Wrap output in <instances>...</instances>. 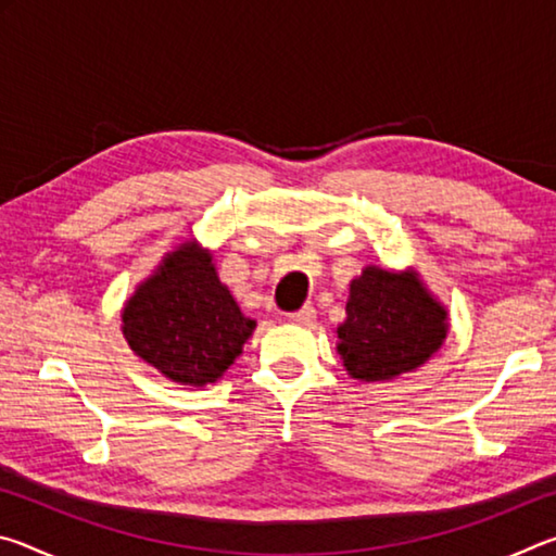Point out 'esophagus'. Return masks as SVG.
<instances>
[{
    "label": "esophagus",
    "instance_id": "34e87169",
    "mask_svg": "<svg viewBox=\"0 0 556 556\" xmlns=\"http://www.w3.org/2000/svg\"><path fill=\"white\" fill-rule=\"evenodd\" d=\"M289 321L296 324V326H312L316 321V308L314 306H301L299 312H291L289 314Z\"/></svg>",
    "mask_w": 556,
    "mask_h": 556
}]
</instances>
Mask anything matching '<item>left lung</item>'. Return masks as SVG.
I'll return each instance as SVG.
<instances>
[{
    "mask_svg": "<svg viewBox=\"0 0 556 556\" xmlns=\"http://www.w3.org/2000/svg\"><path fill=\"white\" fill-rule=\"evenodd\" d=\"M338 353L357 380H392L419 368L446 338V312L414 275L365 267L351 281Z\"/></svg>",
    "mask_w": 556,
    "mask_h": 556,
    "instance_id": "obj_1",
    "label": "left lung"
}]
</instances>
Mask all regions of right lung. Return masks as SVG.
I'll use <instances>...</instances> for the list:
<instances>
[{
  "label": "right lung",
  "mask_w": 556,
  "mask_h": 556,
  "mask_svg": "<svg viewBox=\"0 0 556 556\" xmlns=\"http://www.w3.org/2000/svg\"><path fill=\"white\" fill-rule=\"evenodd\" d=\"M122 321L131 351L168 380L193 388L218 380L255 331L211 257L193 244L172 252L135 291Z\"/></svg>",
  "instance_id": "add662e5"
}]
</instances>
